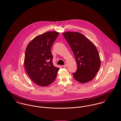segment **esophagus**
<instances>
[{"label": "esophagus", "instance_id": "1", "mask_svg": "<svg viewBox=\"0 0 121 121\" xmlns=\"http://www.w3.org/2000/svg\"><path fill=\"white\" fill-rule=\"evenodd\" d=\"M67 66V65L66 64H65V65H63V67H64V68H66Z\"/></svg>", "mask_w": 121, "mask_h": 121}]
</instances>
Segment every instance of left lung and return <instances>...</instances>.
<instances>
[{
  "mask_svg": "<svg viewBox=\"0 0 121 121\" xmlns=\"http://www.w3.org/2000/svg\"><path fill=\"white\" fill-rule=\"evenodd\" d=\"M63 35L71 48L77 63V70L73 73L74 78L81 83L92 80L101 66L96 47L79 32H66Z\"/></svg>",
  "mask_w": 121,
  "mask_h": 121,
  "instance_id": "1",
  "label": "left lung"
}]
</instances>
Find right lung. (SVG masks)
Instances as JSON below:
<instances>
[{
	"mask_svg": "<svg viewBox=\"0 0 121 121\" xmlns=\"http://www.w3.org/2000/svg\"><path fill=\"white\" fill-rule=\"evenodd\" d=\"M59 34L56 31L45 32L35 37L27 45L25 69L30 78L39 86L50 85L57 76L59 68L53 65L51 49Z\"/></svg>",
	"mask_w": 121,
	"mask_h": 121,
	"instance_id": "1",
	"label": "right lung"
}]
</instances>
